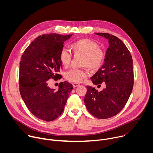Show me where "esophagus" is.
<instances>
[{
    "label": "esophagus",
    "instance_id": "obj_1",
    "mask_svg": "<svg viewBox=\"0 0 153 153\" xmlns=\"http://www.w3.org/2000/svg\"><path fill=\"white\" fill-rule=\"evenodd\" d=\"M73 85L74 87H77V86H79V84H78V83H73Z\"/></svg>",
    "mask_w": 153,
    "mask_h": 153
}]
</instances>
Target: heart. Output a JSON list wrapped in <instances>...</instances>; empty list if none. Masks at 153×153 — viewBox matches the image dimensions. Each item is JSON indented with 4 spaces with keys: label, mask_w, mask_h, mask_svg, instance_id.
Instances as JSON below:
<instances>
[{
    "label": "heart",
    "mask_w": 153,
    "mask_h": 153,
    "mask_svg": "<svg viewBox=\"0 0 153 153\" xmlns=\"http://www.w3.org/2000/svg\"><path fill=\"white\" fill-rule=\"evenodd\" d=\"M70 48L74 56H83V66L91 70H98L102 66L104 54L95 42L88 39H81L73 42L70 45ZM59 58L64 68H67L70 66L72 57L67 50H62L60 53ZM86 76V71L81 69H71L65 74V79L74 83L81 82Z\"/></svg>",
    "instance_id": "b5f03b06"
}]
</instances>
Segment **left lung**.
Listing matches in <instances>:
<instances>
[{
	"instance_id": "1",
	"label": "left lung",
	"mask_w": 153,
	"mask_h": 153,
	"mask_svg": "<svg viewBox=\"0 0 153 153\" xmlns=\"http://www.w3.org/2000/svg\"><path fill=\"white\" fill-rule=\"evenodd\" d=\"M108 40L109 45L102 67L91 77L94 85L103 83L105 88L98 91L87 86L84 102L94 117L105 119L117 114L126 105L134 83L133 59L124 43L108 33H96Z\"/></svg>"
}]
</instances>
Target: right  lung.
I'll return each instance as SVG.
<instances>
[{
	"instance_id": "obj_1",
	"label": "right lung",
	"mask_w": 153,
	"mask_h": 153,
	"mask_svg": "<svg viewBox=\"0 0 153 153\" xmlns=\"http://www.w3.org/2000/svg\"><path fill=\"white\" fill-rule=\"evenodd\" d=\"M73 34H43L36 37L25 50L20 62L19 90L30 111L36 117L50 122L63 111L73 87L67 81L59 89L51 88L48 80H57L62 68L59 54L63 43Z\"/></svg>"
}]
</instances>
